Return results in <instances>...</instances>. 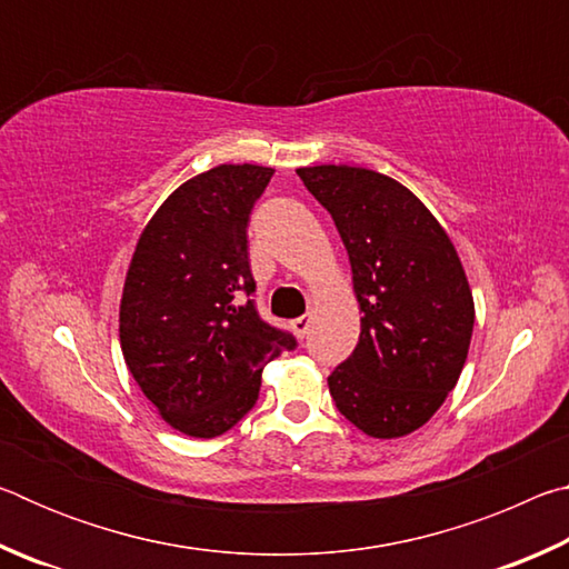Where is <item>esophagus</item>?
Listing matches in <instances>:
<instances>
[{"instance_id": "esophagus-1", "label": "esophagus", "mask_w": 569, "mask_h": 569, "mask_svg": "<svg viewBox=\"0 0 569 569\" xmlns=\"http://www.w3.org/2000/svg\"><path fill=\"white\" fill-rule=\"evenodd\" d=\"M308 329H311V316H301V319L291 321V331L298 336V339H303Z\"/></svg>"}]
</instances>
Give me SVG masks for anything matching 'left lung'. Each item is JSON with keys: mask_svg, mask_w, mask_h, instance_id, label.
<instances>
[{"mask_svg": "<svg viewBox=\"0 0 569 569\" xmlns=\"http://www.w3.org/2000/svg\"><path fill=\"white\" fill-rule=\"evenodd\" d=\"M346 246L361 306L356 349L329 377L346 419L393 439L427 423L465 369L475 301L445 228L389 176L351 168H298Z\"/></svg>", "mask_w": 569, "mask_h": 569, "instance_id": "8db88e82", "label": "left lung"}]
</instances>
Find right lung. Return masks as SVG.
I'll return each instance as SVG.
<instances>
[{"mask_svg": "<svg viewBox=\"0 0 569 569\" xmlns=\"http://www.w3.org/2000/svg\"><path fill=\"white\" fill-rule=\"evenodd\" d=\"M273 168L218 166L158 208L120 303L124 363L172 429L226 435L256 407L261 371L296 336L261 319L248 220Z\"/></svg>", "mask_w": 569, "mask_h": 569, "instance_id": "obj_1", "label": "right lung"}]
</instances>
